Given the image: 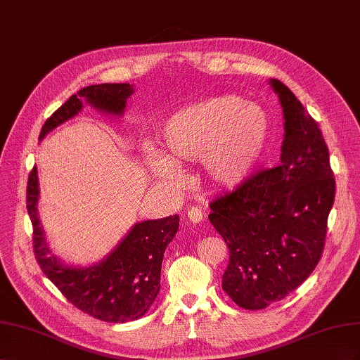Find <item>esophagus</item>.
<instances>
[{
  "mask_svg": "<svg viewBox=\"0 0 360 360\" xmlns=\"http://www.w3.org/2000/svg\"><path fill=\"white\" fill-rule=\"evenodd\" d=\"M187 217H188V220L190 221H193V223H200L202 220H203V212H202V210L200 208H198V207H193V208H190L188 210V212H187Z\"/></svg>",
  "mask_w": 360,
  "mask_h": 360,
  "instance_id": "34e87169",
  "label": "esophagus"
}]
</instances>
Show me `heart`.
I'll list each match as a JSON object with an SVG mask.
<instances>
[{"label": "heart", "instance_id": "b5f03b06", "mask_svg": "<svg viewBox=\"0 0 360 360\" xmlns=\"http://www.w3.org/2000/svg\"><path fill=\"white\" fill-rule=\"evenodd\" d=\"M270 122L256 104L237 96L210 98L184 107L164 122V155L148 149L153 174L161 181L181 176L178 164L200 162L205 184L232 190L249 179L269 143Z\"/></svg>", "mask_w": 360, "mask_h": 360}]
</instances>
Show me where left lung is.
Segmentation results:
<instances>
[{
	"mask_svg": "<svg viewBox=\"0 0 360 360\" xmlns=\"http://www.w3.org/2000/svg\"><path fill=\"white\" fill-rule=\"evenodd\" d=\"M281 164L214 200L210 221L229 245L223 290L240 307L264 309L300 286L324 249L335 178L318 123L279 79Z\"/></svg>",
	"mask_w": 360,
	"mask_h": 360,
	"instance_id": "8db88e82",
	"label": "left lung"
}]
</instances>
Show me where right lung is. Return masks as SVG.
<instances>
[{
    "instance_id": "right-lung-1",
    "label": "right lung",
    "mask_w": 360,
    "mask_h": 360,
    "mask_svg": "<svg viewBox=\"0 0 360 360\" xmlns=\"http://www.w3.org/2000/svg\"><path fill=\"white\" fill-rule=\"evenodd\" d=\"M134 86L96 84L72 95L40 131L46 134L75 117L83 102L110 116L122 117ZM40 196L37 169L30 172L27 210L33 223L34 255L48 279L78 309L107 323L134 321L145 315L160 292L162 256L179 229V215L136 223L104 259L91 265H72L51 252L40 224L37 203Z\"/></svg>"
}]
</instances>
